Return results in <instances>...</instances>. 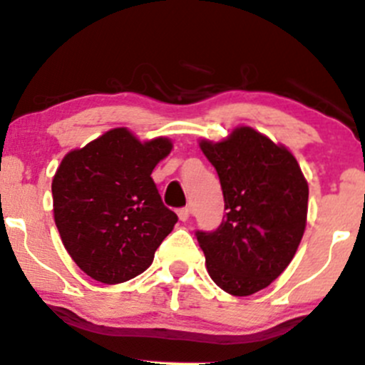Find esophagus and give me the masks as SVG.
<instances>
[{
	"mask_svg": "<svg viewBox=\"0 0 365 365\" xmlns=\"http://www.w3.org/2000/svg\"><path fill=\"white\" fill-rule=\"evenodd\" d=\"M178 218L182 220V222H187V220L190 218V210H189V207H182V210H178Z\"/></svg>",
	"mask_w": 365,
	"mask_h": 365,
	"instance_id": "obj_1",
	"label": "esophagus"
}]
</instances>
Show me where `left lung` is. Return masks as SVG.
<instances>
[{
	"label": "left lung",
	"mask_w": 365,
	"mask_h": 365,
	"mask_svg": "<svg viewBox=\"0 0 365 365\" xmlns=\"http://www.w3.org/2000/svg\"><path fill=\"white\" fill-rule=\"evenodd\" d=\"M199 147L218 173L227 210L215 232L195 234L207 274L228 294H255L294 258L307 227L308 183L289 149L250 126Z\"/></svg>",
	"instance_id": "8db88e82"
}]
</instances>
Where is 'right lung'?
<instances>
[{
    "instance_id": "add662e5",
    "label": "right lung",
    "mask_w": 365,
    "mask_h": 365,
    "mask_svg": "<svg viewBox=\"0 0 365 365\" xmlns=\"http://www.w3.org/2000/svg\"><path fill=\"white\" fill-rule=\"evenodd\" d=\"M171 149L166 137L140 142L128 128H114L62 159L51 182L55 225L91 279L119 284L152 265L178 222L150 176Z\"/></svg>"
}]
</instances>
